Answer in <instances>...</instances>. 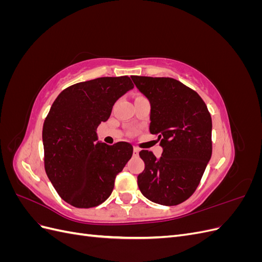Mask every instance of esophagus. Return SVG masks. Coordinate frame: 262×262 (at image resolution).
<instances>
[{"instance_id":"34e87169","label":"esophagus","mask_w":262,"mask_h":262,"mask_svg":"<svg viewBox=\"0 0 262 262\" xmlns=\"http://www.w3.org/2000/svg\"><path fill=\"white\" fill-rule=\"evenodd\" d=\"M140 152V148L138 146H133V154L134 155H138Z\"/></svg>"}]
</instances>
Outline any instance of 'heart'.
Listing matches in <instances>:
<instances>
[{
  "instance_id": "obj_1",
  "label": "heart",
  "mask_w": 262,
  "mask_h": 262,
  "mask_svg": "<svg viewBox=\"0 0 262 262\" xmlns=\"http://www.w3.org/2000/svg\"><path fill=\"white\" fill-rule=\"evenodd\" d=\"M137 98H144V97H143V96H138Z\"/></svg>"
}]
</instances>
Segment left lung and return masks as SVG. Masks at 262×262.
<instances>
[{
    "mask_svg": "<svg viewBox=\"0 0 262 262\" xmlns=\"http://www.w3.org/2000/svg\"><path fill=\"white\" fill-rule=\"evenodd\" d=\"M131 77L150 102L149 132L163 147L160 158L140 152L145 167L138 186L152 202L180 204L195 191L211 158V115L199 94L175 78Z\"/></svg>",
    "mask_w": 262,
    "mask_h": 262,
    "instance_id": "8db88e82",
    "label": "left lung"
}]
</instances>
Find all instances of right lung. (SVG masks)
<instances>
[{"label": "right lung", "instance_id": "add662e5", "mask_svg": "<svg viewBox=\"0 0 262 262\" xmlns=\"http://www.w3.org/2000/svg\"><path fill=\"white\" fill-rule=\"evenodd\" d=\"M132 89L126 75L74 84L59 94L45 119L47 176L62 199L75 208H94L106 201L132 156L128 142H96L100 122L108 120L115 102Z\"/></svg>", "mask_w": 262, "mask_h": 262}]
</instances>
